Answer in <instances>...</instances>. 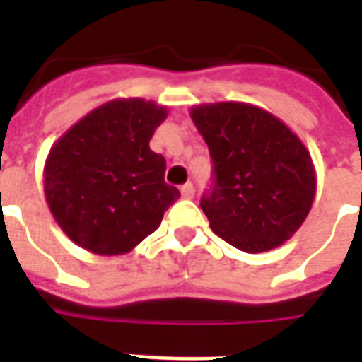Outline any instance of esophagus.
<instances>
[{
    "label": "esophagus",
    "mask_w": 362,
    "mask_h": 362,
    "mask_svg": "<svg viewBox=\"0 0 362 362\" xmlns=\"http://www.w3.org/2000/svg\"><path fill=\"white\" fill-rule=\"evenodd\" d=\"M180 194H182V197H186V199H192V197H194V194H196V189H194V184H192V182L184 184V186L180 188Z\"/></svg>",
    "instance_id": "34e87169"
}]
</instances>
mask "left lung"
Masks as SVG:
<instances>
[{"instance_id": "8db88e82", "label": "left lung", "mask_w": 362, "mask_h": 362, "mask_svg": "<svg viewBox=\"0 0 362 362\" xmlns=\"http://www.w3.org/2000/svg\"><path fill=\"white\" fill-rule=\"evenodd\" d=\"M189 116L213 160L202 209L217 236L250 254L277 248L310 211V153L279 118L246 103L194 106Z\"/></svg>"}]
</instances>
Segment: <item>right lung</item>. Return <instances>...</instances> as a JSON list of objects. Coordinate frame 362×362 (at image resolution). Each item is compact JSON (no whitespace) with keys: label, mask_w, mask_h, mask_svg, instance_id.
<instances>
[{"label":"right lung","mask_w":362,"mask_h":362,"mask_svg":"<svg viewBox=\"0 0 362 362\" xmlns=\"http://www.w3.org/2000/svg\"><path fill=\"white\" fill-rule=\"evenodd\" d=\"M166 114L151 100L116 98L89 112L50 149L46 202L81 248L98 256L134 250L180 197L165 182V157L149 147Z\"/></svg>","instance_id":"right-lung-1"}]
</instances>
